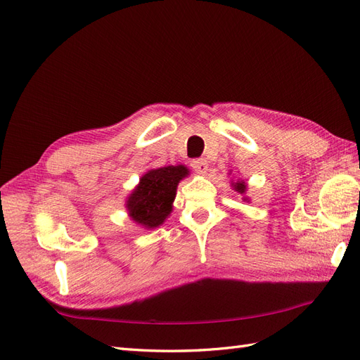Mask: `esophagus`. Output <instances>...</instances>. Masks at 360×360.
Listing matches in <instances>:
<instances>
[{"label":"esophagus","mask_w":360,"mask_h":360,"mask_svg":"<svg viewBox=\"0 0 360 360\" xmlns=\"http://www.w3.org/2000/svg\"><path fill=\"white\" fill-rule=\"evenodd\" d=\"M191 165L195 171L200 172V174H205L207 169H209V163H207L205 159H193Z\"/></svg>","instance_id":"1"}]
</instances>
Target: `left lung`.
<instances>
[{"instance_id": "8db88e82", "label": "left lung", "mask_w": 360, "mask_h": 360, "mask_svg": "<svg viewBox=\"0 0 360 360\" xmlns=\"http://www.w3.org/2000/svg\"><path fill=\"white\" fill-rule=\"evenodd\" d=\"M234 189H236L238 193H243V192L246 191L245 183H243V181H237V183L234 184Z\"/></svg>"}]
</instances>
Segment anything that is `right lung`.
<instances>
[{
	"label": "right lung",
	"mask_w": 360,
	"mask_h": 360,
	"mask_svg": "<svg viewBox=\"0 0 360 360\" xmlns=\"http://www.w3.org/2000/svg\"><path fill=\"white\" fill-rule=\"evenodd\" d=\"M188 172L183 165L148 171L129 197L130 217L146 228L159 226L171 213L177 184Z\"/></svg>",
	"instance_id": "1"
}]
</instances>
